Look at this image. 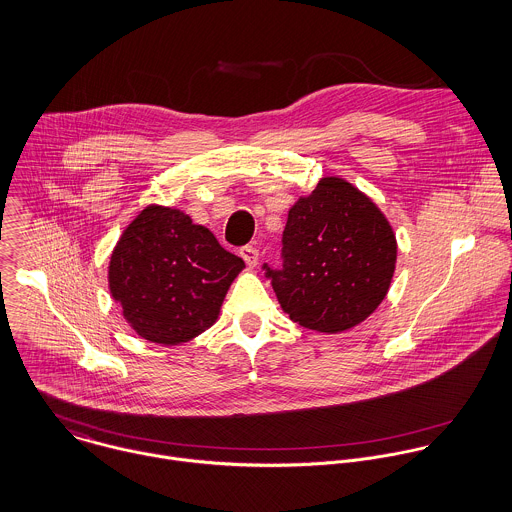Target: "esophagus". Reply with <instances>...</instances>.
<instances>
[{"label":"esophagus","instance_id":"34e87169","mask_svg":"<svg viewBox=\"0 0 512 512\" xmlns=\"http://www.w3.org/2000/svg\"><path fill=\"white\" fill-rule=\"evenodd\" d=\"M239 255H241V259H243L249 267H255L257 261H259V251H257L255 247H251V245L241 247V249H239Z\"/></svg>","mask_w":512,"mask_h":512}]
</instances>
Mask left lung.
Here are the masks:
<instances>
[{"label":"left lung","mask_w":512,"mask_h":512,"mask_svg":"<svg viewBox=\"0 0 512 512\" xmlns=\"http://www.w3.org/2000/svg\"><path fill=\"white\" fill-rule=\"evenodd\" d=\"M396 233L366 194L328 176L289 209L283 269H267L289 318L336 334L366 320L390 291Z\"/></svg>","instance_id":"1"}]
</instances>
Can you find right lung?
I'll list each match as a JSON object with an SVG mask.
<instances>
[{
    "instance_id": "1",
    "label": "right lung",
    "mask_w": 512,
    "mask_h": 512,
    "mask_svg": "<svg viewBox=\"0 0 512 512\" xmlns=\"http://www.w3.org/2000/svg\"><path fill=\"white\" fill-rule=\"evenodd\" d=\"M241 257L190 215L144 207L122 231L108 263V289L132 330L148 342L176 346L207 330L243 271Z\"/></svg>"
}]
</instances>
